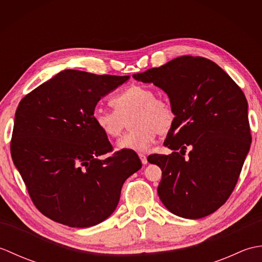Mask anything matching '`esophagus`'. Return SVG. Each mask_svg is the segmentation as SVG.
<instances>
[{
	"instance_id": "esophagus-1",
	"label": "esophagus",
	"mask_w": 262,
	"mask_h": 262,
	"mask_svg": "<svg viewBox=\"0 0 262 262\" xmlns=\"http://www.w3.org/2000/svg\"><path fill=\"white\" fill-rule=\"evenodd\" d=\"M138 157H140L143 164H146L147 163V158H146L145 154H144V153H138Z\"/></svg>"
}]
</instances>
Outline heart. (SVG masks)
Returning a JSON list of instances; mask_svg holds the SVG:
<instances>
[{"mask_svg": "<svg viewBox=\"0 0 262 262\" xmlns=\"http://www.w3.org/2000/svg\"><path fill=\"white\" fill-rule=\"evenodd\" d=\"M115 110L94 111L93 119L104 135L118 137L129 125L133 129L117 143L121 149L145 151L157 134L168 135L173 127L176 113L169 100L157 97L152 89L132 85L110 101Z\"/></svg>", "mask_w": 262, "mask_h": 262, "instance_id": "heart-1", "label": "heart"}]
</instances>
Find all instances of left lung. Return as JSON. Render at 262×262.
<instances>
[{"label": "left lung", "mask_w": 262, "mask_h": 262, "mask_svg": "<svg viewBox=\"0 0 262 262\" xmlns=\"http://www.w3.org/2000/svg\"><path fill=\"white\" fill-rule=\"evenodd\" d=\"M133 77L162 89L176 113L164 141L173 152L147 158L162 170L161 202L183 219L213 214L231 196L250 149L246 96L219 65L198 56L178 57Z\"/></svg>", "instance_id": "1"}]
</instances>
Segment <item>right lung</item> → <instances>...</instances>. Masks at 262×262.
I'll return each instance as SVG.
<instances>
[{
  "label": "right lung",
  "mask_w": 262,
  "mask_h": 262,
  "mask_svg": "<svg viewBox=\"0 0 262 262\" xmlns=\"http://www.w3.org/2000/svg\"><path fill=\"white\" fill-rule=\"evenodd\" d=\"M129 76L65 70L21 100L11 155L29 196L48 219L90 227L114 213L121 187L142 168L133 149L113 152L93 119L99 100Z\"/></svg>",
  "instance_id": "right-lung-1"
}]
</instances>
